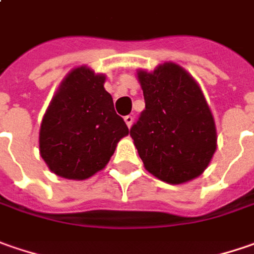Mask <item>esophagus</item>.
Here are the masks:
<instances>
[{"mask_svg":"<svg viewBox=\"0 0 254 254\" xmlns=\"http://www.w3.org/2000/svg\"><path fill=\"white\" fill-rule=\"evenodd\" d=\"M125 124L127 125V127H132V124H133V116H132V115L125 116Z\"/></svg>","mask_w":254,"mask_h":254,"instance_id":"esophagus-1","label":"esophagus"}]
</instances>
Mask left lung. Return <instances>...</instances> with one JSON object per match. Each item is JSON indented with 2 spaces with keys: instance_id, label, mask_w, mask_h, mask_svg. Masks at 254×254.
<instances>
[{
  "instance_id": "left-lung-1",
  "label": "left lung",
  "mask_w": 254,
  "mask_h": 254,
  "mask_svg": "<svg viewBox=\"0 0 254 254\" xmlns=\"http://www.w3.org/2000/svg\"><path fill=\"white\" fill-rule=\"evenodd\" d=\"M145 109L130 136L145 169L171 185L189 182L210 163L216 150L213 115L197 82L182 66L165 62L139 69Z\"/></svg>"
}]
</instances>
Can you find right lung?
<instances>
[{"label":"right lung","mask_w":254,"mask_h":254,"mask_svg":"<svg viewBox=\"0 0 254 254\" xmlns=\"http://www.w3.org/2000/svg\"><path fill=\"white\" fill-rule=\"evenodd\" d=\"M104 83V73L88 66L72 69L44 115L39 153L61 178L83 181L102 171L129 133Z\"/></svg>","instance_id":"obj_1"}]
</instances>
